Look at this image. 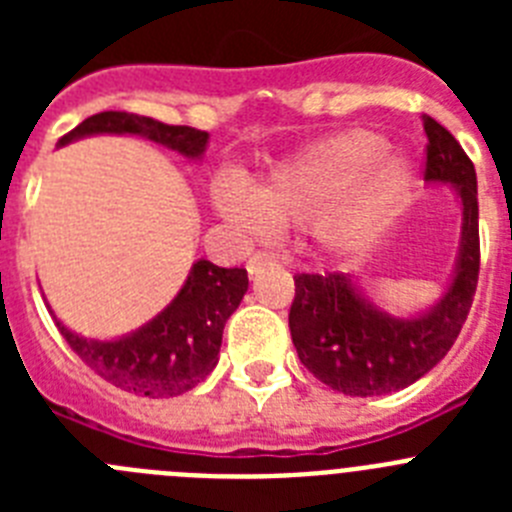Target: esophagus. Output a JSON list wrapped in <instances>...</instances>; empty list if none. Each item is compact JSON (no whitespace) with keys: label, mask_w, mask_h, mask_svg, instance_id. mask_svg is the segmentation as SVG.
Here are the masks:
<instances>
[{"label":"esophagus","mask_w":512,"mask_h":512,"mask_svg":"<svg viewBox=\"0 0 512 512\" xmlns=\"http://www.w3.org/2000/svg\"><path fill=\"white\" fill-rule=\"evenodd\" d=\"M274 264V256H271V253H253L251 259H248V264H246V269H248V274H251V277H256V274H261V271L266 269V266H271Z\"/></svg>","instance_id":"obj_1"}]
</instances>
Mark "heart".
<instances>
[{
  "mask_svg": "<svg viewBox=\"0 0 512 512\" xmlns=\"http://www.w3.org/2000/svg\"><path fill=\"white\" fill-rule=\"evenodd\" d=\"M387 140L366 130L333 135L279 161L246 187L220 176L215 205L235 228L264 235L271 223H302L328 256H356L387 233L410 200L415 169L392 156Z\"/></svg>",
  "mask_w": 512,
  "mask_h": 512,
  "instance_id": "obj_1",
  "label": "heart"
}]
</instances>
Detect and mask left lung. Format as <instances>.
Segmentation results:
<instances>
[{
  "label": "left lung",
  "instance_id": "left-lung-1",
  "mask_svg": "<svg viewBox=\"0 0 512 512\" xmlns=\"http://www.w3.org/2000/svg\"><path fill=\"white\" fill-rule=\"evenodd\" d=\"M425 182L449 184L461 202V238L451 282L431 307L392 315L348 274H297L289 330L307 372L351 397L392 395L449 354L467 320L479 277V205L474 164L449 130L423 115Z\"/></svg>",
  "mask_w": 512,
  "mask_h": 512
}]
</instances>
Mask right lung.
I'll list each match as a JSON object with an SVG mask.
<instances>
[{
	"instance_id": "right-lung-1",
	"label": "right lung",
	"mask_w": 512,
	"mask_h": 512,
	"mask_svg": "<svg viewBox=\"0 0 512 512\" xmlns=\"http://www.w3.org/2000/svg\"><path fill=\"white\" fill-rule=\"evenodd\" d=\"M89 135H140L169 151L200 161L210 133L187 125H166L130 112H99L76 125L58 146ZM248 289L246 269H223L212 261H194L187 282L156 318L128 336L99 341L79 336L56 318L61 336L79 359L104 382L146 397H176L189 392L217 366L228 318L238 310Z\"/></svg>"
}]
</instances>
